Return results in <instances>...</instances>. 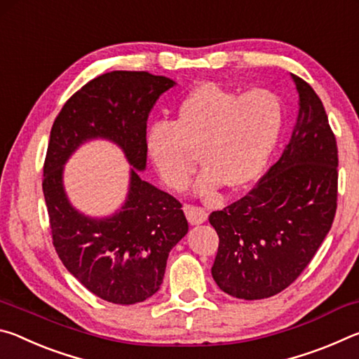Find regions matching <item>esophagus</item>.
<instances>
[{"instance_id": "1", "label": "esophagus", "mask_w": 359, "mask_h": 359, "mask_svg": "<svg viewBox=\"0 0 359 359\" xmlns=\"http://www.w3.org/2000/svg\"><path fill=\"white\" fill-rule=\"evenodd\" d=\"M184 210H185V215L188 218V222H190V224H201L208 220V212H205V209L199 208V205L185 204Z\"/></svg>"}]
</instances>
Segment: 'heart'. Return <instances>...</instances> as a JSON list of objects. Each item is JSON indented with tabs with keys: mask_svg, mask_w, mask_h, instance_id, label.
<instances>
[{
	"mask_svg": "<svg viewBox=\"0 0 359 359\" xmlns=\"http://www.w3.org/2000/svg\"><path fill=\"white\" fill-rule=\"evenodd\" d=\"M285 121L282 100L264 88L238 93L208 82L177 106L174 123L161 121L145 137L149 158L169 188L184 190L204 165L198 188H241L263 172L277 147Z\"/></svg>",
	"mask_w": 359,
	"mask_h": 359,
	"instance_id": "1",
	"label": "heart"
}]
</instances>
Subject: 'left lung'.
Masks as SVG:
<instances>
[{"label": "left lung", "instance_id": "left-lung-1", "mask_svg": "<svg viewBox=\"0 0 359 359\" xmlns=\"http://www.w3.org/2000/svg\"><path fill=\"white\" fill-rule=\"evenodd\" d=\"M293 136L276 165L239 201L209 215L218 234L212 277L239 299H264L302 274L337 209V142L323 102L299 76Z\"/></svg>", "mask_w": 359, "mask_h": 359}]
</instances>
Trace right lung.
<instances>
[{
  "label": "right lung",
  "mask_w": 359,
  "mask_h": 359,
  "mask_svg": "<svg viewBox=\"0 0 359 359\" xmlns=\"http://www.w3.org/2000/svg\"><path fill=\"white\" fill-rule=\"evenodd\" d=\"M171 79L145 71H112L95 77L65 102L52 125L44 160V191L52 242L66 269L101 299L142 302L160 290L171 248L188 222L182 204L132 170L129 199L118 215L93 221L65 199L62 165L79 144L106 137L124 149L139 171L147 161V117Z\"/></svg>",
  "instance_id": "add662e5"
}]
</instances>
